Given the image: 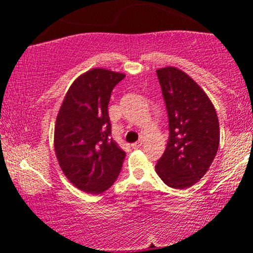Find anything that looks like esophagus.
Here are the masks:
<instances>
[{"label": "esophagus", "instance_id": "34e87169", "mask_svg": "<svg viewBox=\"0 0 253 253\" xmlns=\"http://www.w3.org/2000/svg\"><path fill=\"white\" fill-rule=\"evenodd\" d=\"M143 142H144V140H143V138H140L139 140H137V142L136 143H134V144H131V147L132 148H139L140 146H142V145H143Z\"/></svg>", "mask_w": 253, "mask_h": 253}]
</instances>
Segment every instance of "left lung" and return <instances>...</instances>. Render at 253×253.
Wrapping results in <instances>:
<instances>
[{"instance_id": "8db88e82", "label": "left lung", "mask_w": 253, "mask_h": 253, "mask_svg": "<svg viewBox=\"0 0 253 253\" xmlns=\"http://www.w3.org/2000/svg\"><path fill=\"white\" fill-rule=\"evenodd\" d=\"M169 117V140L155 165L173 188L190 187L202 178L216 155L220 128L216 111L200 85L173 67L156 71Z\"/></svg>"}]
</instances>
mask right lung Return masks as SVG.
<instances>
[{
  "mask_svg": "<svg viewBox=\"0 0 253 253\" xmlns=\"http://www.w3.org/2000/svg\"><path fill=\"white\" fill-rule=\"evenodd\" d=\"M124 74L97 68L80 76L68 90L54 128L60 168L79 190L100 194L121 173L126 153L111 135L110 95Z\"/></svg>",
  "mask_w": 253,
  "mask_h": 253,
  "instance_id": "obj_1",
  "label": "right lung"
}]
</instances>
